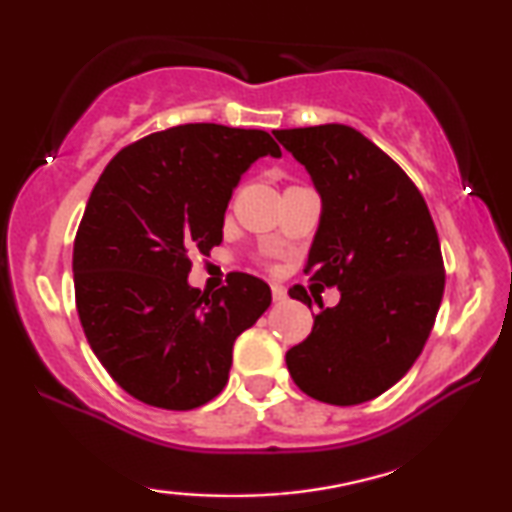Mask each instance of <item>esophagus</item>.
Wrapping results in <instances>:
<instances>
[{
    "mask_svg": "<svg viewBox=\"0 0 512 512\" xmlns=\"http://www.w3.org/2000/svg\"><path fill=\"white\" fill-rule=\"evenodd\" d=\"M270 289H272V300H275V303H282V300H286V289L282 284H272Z\"/></svg>",
    "mask_w": 512,
    "mask_h": 512,
    "instance_id": "obj_1",
    "label": "esophagus"
}]
</instances>
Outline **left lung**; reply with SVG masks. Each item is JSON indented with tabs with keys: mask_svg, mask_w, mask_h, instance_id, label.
I'll list each match as a JSON object with an SVG mask.
<instances>
[{
	"mask_svg": "<svg viewBox=\"0 0 512 512\" xmlns=\"http://www.w3.org/2000/svg\"><path fill=\"white\" fill-rule=\"evenodd\" d=\"M321 195V221L305 270L338 286L340 303L314 314L312 333L286 352L293 382L331 405L380 396L412 368L445 291L431 212L412 179L349 125L275 130ZM291 298L312 305L303 286Z\"/></svg>",
	"mask_w": 512,
	"mask_h": 512,
	"instance_id": "1",
	"label": "left lung"
}]
</instances>
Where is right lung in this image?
Segmentation results:
<instances>
[{"label":"right lung","mask_w":512,"mask_h":512,"mask_svg":"<svg viewBox=\"0 0 512 512\" xmlns=\"http://www.w3.org/2000/svg\"><path fill=\"white\" fill-rule=\"evenodd\" d=\"M261 156H282L265 130L186 123L128 144L97 179L74 240L76 312L97 359L137 401H212L237 335L270 307V286L244 272L212 296L186 279L191 258L221 244L233 188Z\"/></svg>","instance_id":"obj_1"}]
</instances>
